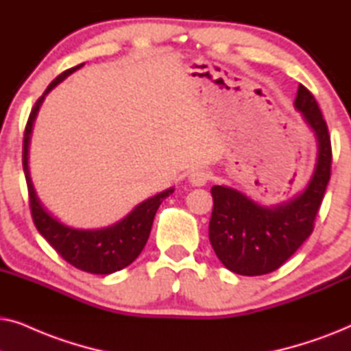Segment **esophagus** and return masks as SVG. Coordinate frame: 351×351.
Wrapping results in <instances>:
<instances>
[{"mask_svg": "<svg viewBox=\"0 0 351 351\" xmlns=\"http://www.w3.org/2000/svg\"><path fill=\"white\" fill-rule=\"evenodd\" d=\"M209 179H210V174L206 169H203V167H195V169H191L189 174L190 184H193L196 186L208 184Z\"/></svg>", "mask_w": 351, "mask_h": 351, "instance_id": "esophagus-1", "label": "esophagus"}]
</instances>
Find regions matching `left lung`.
Segmentation results:
<instances>
[{
  "mask_svg": "<svg viewBox=\"0 0 351 351\" xmlns=\"http://www.w3.org/2000/svg\"><path fill=\"white\" fill-rule=\"evenodd\" d=\"M294 107L316 137L313 176L302 193L289 201L263 206L237 189L214 185L209 241L230 271L258 276L280 268L313 232L315 217L330 179V136L313 94L299 86Z\"/></svg>",
  "mask_w": 351,
  "mask_h": 351,
  "instance_id": "1",
  "label": "left lung"
}]
</instances>
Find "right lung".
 Masks as SVG:
<instances>
[{"instance_id":"add662e5","label":"right lung","mask_w":351,"mask_h":351,"mask_svg":"<svg viewBox=\"0 0 351 351\" xmlns=\"http://www.w3.org/2000/svg\"><path fill=\"white\" fill-rule=\"evenodd\" d=\"M83 65L84 64H80L60 73L47 86L45 94L36 100L35 107H33L30 117H28L25 134H23L22 165L23 172H25L28 196H30L32 217L38 232L73 267L83 271L94 273V275H110V273L119 271L124 267L131 265L138 257V254L145 247L148 237H150L153 219H155L158 208H160L162 199H166L171 193H174V186L142 201L126 217L118 220L117 223L102 228L84 230L70 227V225L60 222L59 219L54 217L45 208V204L38 198L35 186H33L30 167H28V147H30L33 123H35L36 114L40 112V107L46 95L57 84L62 83L66 76L80 70Z\"/></svg>"}]
</instances>
